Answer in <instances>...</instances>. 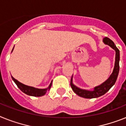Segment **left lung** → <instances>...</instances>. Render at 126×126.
Wrapping results in <instances>:
<instances>
[{"label":"left lung","instance_id":"8db88e82","mask_svg":"<svg viewBox=\"0 0 126 126\" xmlns=\"http://www.w3.org/2000/svg\"><path fill=\"white\" fill-rule=\"evenodd\" d=\"M103 42L106 45H110L112 48H113L116 52V56H115V66L113 73L110 76V77L108 78V80L101 84L100 86H98L97 87H95L94 90L88 91L80 89L77 86L72 84V78L70 81V86L72 88L73 91L76 93L78 95L80 96L81 97H84L86 99H92V98H97L100 96L103 95L104 94L107 92L110 89L112 86L115 84V82L117 81V77L119 75V60H120V52L119 50L116 47L113 42L110 39L106 37L103 39Z\"/></svg>","mask_w":126,"mask_h":126}]
</instances>
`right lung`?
<instances>
[{"mask_svg":"<svg viewBox=\"0 0 126 126\" xmlns=\"http://www.w3.org/2000/svg\"><path fill=\"white\" fill-rule=\"evenodd\" d=\"M11 78H12V79L14 81L15 83V84L19 88V89L22 92H23L25 93L27 95H28L34 96V97H41V96L44 95L47 93V90H50L52 85L51 83L50 85H49V86H48V88H47L46 89H38V88H35L31 87V86H27V85H25V84L20 83L16 79L13 78L12 76H11Z\"/></svg>","mask_w":126,"mask_h":126,"instance_id":"1","label":"right lung"}]
</instances>
